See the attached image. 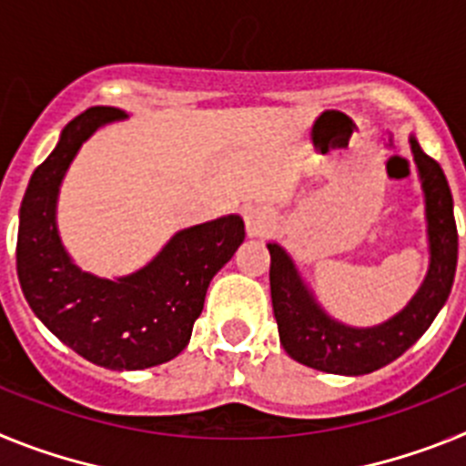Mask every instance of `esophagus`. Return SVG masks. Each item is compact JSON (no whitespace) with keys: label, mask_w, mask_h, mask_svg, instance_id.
Wrapping results in <instances>:
<instances>
[{"label":"esophagus","mask_w":466,"mask_h":466,"mask_svg":"<svg viewBox=\"0 0 466 466\" xmlns=\"http://www.w3.org/2000/svg\"><path fill=\"white\" fill-rule=\"evenodd\" d=\"M245 226H247V236L252 238H263L273 226V217H270L266 209L252 208L245 214Z\"/></svg>","instance_id":"esophagus-1"}]
</instances>
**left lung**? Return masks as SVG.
Returning <instances> with one entry per match:
<instances>
[{"mask_svg":"<svg viewBox=\"0 0 466 466\" xmlns=\"http://www.w3.org/2000/svg\"><path fill=\"white\" fill-rule=\"evenodd\" d=\"M425 196L430 266L413 299L376 327H352L329 315L315 291L300 278L294 258L278 242H268L270 299L284 352L299 364L336 376H364L401 357L422 333L451 294L458 266V228L452 196L441 166L409 137Z\"/></svg>","mask_w":466,"mask_h":466,"instance_id":"8db88e82","label":"left lung"}]
</instances>
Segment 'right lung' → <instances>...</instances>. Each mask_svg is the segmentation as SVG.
<instances>
[{"label":"right lung","mask_w":466,"mask_h":466,"mask_svg":"<svg viewBox=\"0 0 466 466\" xmlns=\"http://www.w3.org/2000/svg\"><path fill=\"white\" fill-rule=\"evenodd\" d=\"M127 118L90 106L69 121L35 170L18 224V279L32 312L76 355L111 371H139L175 360L188 345L212 278L245 240L238 214L177 230L147 266L121 278L81 270L57 230V196L86 139Z\"/></svg>","instance_id":"1"}]
</instances>
